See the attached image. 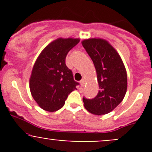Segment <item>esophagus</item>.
I'll return each mask as SVG.
<instances>
[{"instance_id":"1","label":"esophagus","mask_w":152,"mask_h":152,"mask_svg":"<svg viewBox=\"0 0 152 152\" xmlns=\"http://www.w3.org/2000/svg\"><path fill=\"white\" fill-rule=\"evenodd\" d=\"M85 81L84 80V79H82V80L80 81V85H81V87H84L85 86Z\"/></svg>"}]
</instances>
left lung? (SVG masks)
Listing matches in <instances>:
<instances>
[{"label": "left lung", "mask_w": 152, "mask_h": 152, "mask_svg": "<svg viewBox=\"0 0 152 152\" xmlns=\"http://www.w3.org/2000/svg\"><path fill=\"white\" fill-rule=\"evenodd\" d=\"M82 44L94 64L100 90L96 98H83L88 112L102 115L113 111L123 101L127 90V74L120 55L107 40L90 38Z\"/></svg>", "instance_id": "left-lung-1"}]
</instances>
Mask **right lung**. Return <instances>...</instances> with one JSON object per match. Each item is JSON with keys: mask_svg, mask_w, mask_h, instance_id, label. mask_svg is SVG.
I'll return each mask as SVG.
<instances>
[{"mask_svg": "<svg viewBox=\"0 0 152 152\" xmlns=\"http://www.w3.org/2000/svg\"><path fill=\"white\" fill-rule=\"evenodd\" d=\"M79 41V38H57L38 56L31 73L29 88L33 99L42 110H59L79 85L65 65V58Z\"/></svg>", "mask_w": 152, "mask_h": 152, "instance_id": "obj_1", "label": "right lung"}]
</instances>
